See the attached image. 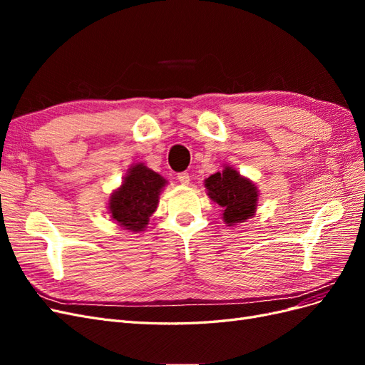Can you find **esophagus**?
<instances>
[{
    "mask_svg": "<svg viewBox=\"0 0 365 365\" xmlns=\"http://www.w3.org/2000/svg\"><path fill=\"white\" fill-rule=\"evenodd\" d=\"M178 181L181 182V184H189L190 182V175L187 173V172H181V173H178Z\"/></svg>",
    "mask_w": 365,
    "mask_h": 365,
    "instance_id": "1",
    "label": "esophagus"
}]
</instances>
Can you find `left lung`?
I'll return each instance as SVG.
<instances>
[{
    "label": "left lung",
    "instance_id": "obj_1",
    "mask_svg": "<svg viewBox=\"0 0 365 365\" xmlns=\"http://www.w3.org/2000/svg\"><path fill=\"white\" fill-rule=\"evenodd\" d=\"M210 197L222 207L224 222L235 225L250 219L257 205V189L235 169L225 168L205 180Z\"/></svg>",
    "mask_w": 365,
    "mask_h": 365
}]
</instances>
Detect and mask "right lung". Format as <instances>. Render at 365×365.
<instances>
[{"label": "right lung", "mask_w": 365, "mask_h": 365, "mask_svg": "<svg viewBox=\"0 0 365 365\" xmlns=\"http://www.w3.org/2000/svg\"><path fill=\"white\" fill-rule=\"evenodd\" d=\"M165 180L143 164H135L120 189L109 200V213L118 225L130 231H143L157 210L158 195Z\"/></svg>", "instance_id": "1"}]
</instances>
